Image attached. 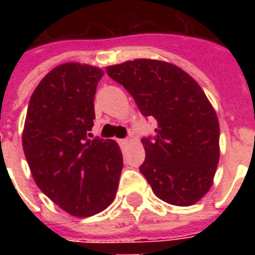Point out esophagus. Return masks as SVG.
Returning a JSON list of instances; mask_svg holds the SVG:
<instances>
[{"label": "esophagus", "mask_w": 255, "mask_h": 255, "mask_svg": "<svg viewBox=\"0 0 255 255\" xmlns=\"http://www.w3.org/2000/svg\"><path fill=\"white\" fill-rule=\"evenodd\" d=\"M128 143H129V140L128 139H120L119 140L120 147H126V145H128Z\"/></svg>", "instance_id": "esophagus-1"}]
</instances>
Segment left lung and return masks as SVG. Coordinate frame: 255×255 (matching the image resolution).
I'll return each instance as SVG.
<instances>
[{"instance_id":"left-lung-1","label":"left lung","mask_w":255,"mask_h":255,"mask_svg":"<svg viewBox=\"0 0 255 255\" xmlns=\"http://www.w3.org/2000/svg\"><path fill=\"white\" fill-rule=\"evenodd\" d=\"M106 71L157 122L155 137L141 139L145 160L139 168L153 193L172 205L196 204L210 189L220 160V124L205 92L168 62L135 59Z\"/></svg>"}]
</instances>
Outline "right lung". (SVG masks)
<instances>
[{
	"mask_svg": "<svg viewBox=\"0 0 255 255\" xmlns=\"http://www.w3.org/2000/svg\"><path fill=\"white\" fill-rule=\"evenodd\" d=\"M103 70L63 63L46 75L30 98L22 147L38 188L61 209L90 217L115 198L123 169L116 141L90 140L98 82Z\"/></svg>",
	"mask_w": 255,
	"mask_h": 255,
	"instance_id": "obj_1",
	"label": "right lung"
}]
</instances>
